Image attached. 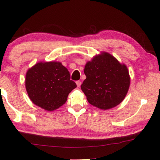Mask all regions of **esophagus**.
I'll return each mask as SVG.
<instances>
[{"label": "esophagus", "mask_w": 160, "mask_h": 160, "mask_svg": "<svg viewBox=\"0 0 160 160\" xmlns=\"http://www.w3.org/2000/svg\"><path fill=\"white\" fill-rule=\"evenodd\" d=\"M81 84H82V83H81L80 81H77V82H76V85H77V86H78V88H80V85H81Z\"/></svg>", "instance_id": "1"}]
</instances>
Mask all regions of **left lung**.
<instances>
[{
	"label": "left lung",
	"mask_w": 160,
	"mask_h": 160,
	"mask_svg": "<svg viewBox=\"0 0 160 160\" xmlns=\"http://www.w3.org/2000/svg\"><path fill=\"white\" fill-rule=\"evenodd\" d=\"M86 79L81 85L88 102L107 110L117 106L128 93L131 78L128 68L105 51L85 64Z\"/></svg>",
	"instance_id": "left-lung-1"
}]
</instances>
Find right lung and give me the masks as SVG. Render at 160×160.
<instances>
[{
	"label": "right lung",
	"mask_w": 160,
	"mask_h": 160,
	"mask_svg": "<svg viewBox=\"0 0 160 160\" xmlns=\"http://www.w3.org/2000/svg\"><path fill=\"white\" fill-rule=\"evenodd\" d=\"M70 78L69 71L61 62L40 61L27 71V92L35 105L51 112L63 106L77 87Z\"/></svg>",
	"instance_id": "obj_1"
}]
</instances>
